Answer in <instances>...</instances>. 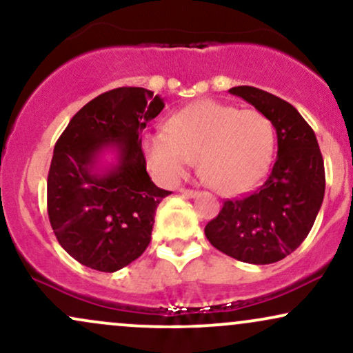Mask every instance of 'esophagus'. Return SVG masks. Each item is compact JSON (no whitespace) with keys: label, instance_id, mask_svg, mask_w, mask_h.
Segmentation results:
<instances>
[{"label":"esophagus","instance_id":"obj_1","mask_svg":"<svg viewBox=\"0 0 353 353\" xmlns=\"http://www.w3.org/2000/svg\"><path fill=\"white\" fill-rule=\"evenodd\" d=\"M181 194H182V196H185V197H196L199 192H197V190H194V189H185V188H182V189H181Z\"/></svg>","mask_w":353,"mask_h":353}]
</instances>
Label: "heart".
I'll return each mask as SVG.
<instances>
[{
  "label": "heart",
  "instance_id": "b5f03b06",
  "mask_svg": "<svg viewBox=\"0 0 353 353\" xmlns=\"http://www.w3.org/2000/svg\"><path fill=\"white\" fill-rule=\"evenodd\" d=\"M275 151L272 121L257 109L205 99L174 112L165 132L144 137L149 169L164 182L181 179L197 159L199 174L222 196L252 189Z\"/></svg>",
  "mask_w": 353,
  "mask_h": 353
}]
</instances>
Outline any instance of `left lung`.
I'll list each match as a JSON object with an SVG mask.
<instances>
[{"instance_id": "8db88e82", "label": "left lung", "mask_w": 353, "mask_h": 353, "mask_svg": "<svg viewBox=\"0 0 353 353\" xmlns=\"http://www.w3.org/2000/svg\"><path fill=\"white\" fill-rule=\"evenodd\" d=\"M272 121L277 159L261 188L222 204L205 225L217 250L247 264H274L309 236L325 194V169L317 137L301 112L252 86L229 89Z\"/></svg>"}]
</instances>
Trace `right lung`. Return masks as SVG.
Segmentation results:
<instances>
[{
	"label": "right lung",
	"instance_id": "right-lung-1",
	"mask_svg": "<svg viewBox=\"0 0 353 353\" xmlns=\"http://www.w3.org/2000/svg\"><path fill=\"white\" fill-rule=\"evenodd\" d=\"M144 88H116L72 116L54 145L48 174V216L58 242L79 264L116 272L148 249L154 214L169 196L145 171L139 134L163 111ZM117 149L118 164L97 168Z\"/></svg>",
	"mask_w": 353,
	"mask_h": 353
}]
</instances>
